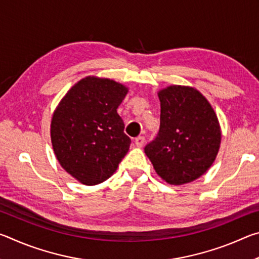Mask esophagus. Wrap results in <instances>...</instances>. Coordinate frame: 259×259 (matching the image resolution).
Instances as JSON below:
<instances>
[{
  "label": "esophagus",
  "mask_w": 259,
  "mask_h": 259,
  "mask_svg": "<svg viewBox=\"0 0 259 259\" xmlns=\"http://www.w3.org/2000/svg\"><path fill=\"white\" fill-rule=\"evenodd\" d=\"M135 144L137 147H142L144 144H145V137H143V136H139L135 139Z\"/></svg>",
  "instance_id": "1"
}]
</instances>
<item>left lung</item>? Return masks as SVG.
I'll use <instances>...</instances> for the list:
<instances>
[{"instance_id":"obj_1","label":"left lung","mask_w":259,"mask_h":259,"mask_svg":"<svg viewBox=\"0 0 259 259\" xmlns=\"http://www.w3.org/2000/svg\"><path fill=\"white\" fill-rule=\"evenodd\" d=\"M160 130L145 146L156 174L170 185L191 183L211 166L222 131L211 105L192 87L169 85L159 91Z\"/></svg>"}]
</instances>
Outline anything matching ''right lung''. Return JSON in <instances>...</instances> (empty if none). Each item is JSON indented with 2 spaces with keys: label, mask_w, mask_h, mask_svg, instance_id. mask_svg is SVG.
<instances>
[{
  "label": "right lung",
  "mask_w": 259,
  "mask_h": 259,
  "mask_svg": "<svg viewBox=\"0 0 259 259\" xmlns=\"http://www.w3.org/2000/svg\"><path fill=\"white\" fill-rule=\"evenodd\" d=\"M128 88L87 76L60 100L51 120V143L60 165L82 184L97 185L116 171L130 138L116 109Z\"/></svg>",
  "instance_id": "1"
}]
</instances>
